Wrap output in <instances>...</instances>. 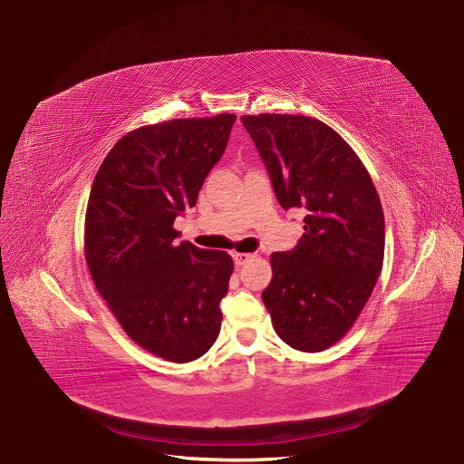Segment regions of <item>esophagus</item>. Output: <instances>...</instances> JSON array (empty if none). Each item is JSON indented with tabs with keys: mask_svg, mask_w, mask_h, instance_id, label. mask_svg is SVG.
Here are the masks:
<instances>
[{
	"mask_svg": "<svg viewBox=\"0 0 464 464\" xmlns=\"http://www.w3.org/2000/svg\"><path fill=\"white\" fill-rule=\"evenodd\" d=\"M252 257H254V254H246V252H237V254H233V261H235L237 266L246 265L248 261H252Z\"/></svg>",
	"mask_w": 464,
	"mask_h": 464,
	"instance_id": "34e87169",
	"label": "esophagus"
}]
</instances>
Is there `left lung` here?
Returning a JSON list of instances; mask_svg holds the SVG:
<instances>
[{
  "label": "left lung",
  "instance_id": "obj_1",
  "mask_svg": "<svg viewBox=\"0 0 464 464\" xmlns=\"http://www.w3.org/2000/svg\"><path fill=\"white\" fill-rule=\"evenodd\" d=\"M240 120L278 203L306 212L297 248L271 256L265 308L287 346L324 352L353 327L382 273L385 224L378 191L352 146L324 121L269 112Z\"/></svg>",
  "mask_w": 464,
  "mask_h": 464
}]
</instances>
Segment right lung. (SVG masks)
<instances>
[{
	"instance_id": "obj_1",
	"label": "right lung",
	"mask_w": 464,
	"mask_h": 464,
	"mask_svg": "<svg viewBox=\"0 0 464 464\" xmlns=\"http://www.w3.org/2000/svg\"><path fill=\"white\" fill-rule=\"evenodd\" d=\"M237 116L177 118L121 137L93 179L84 257L95 289L137 346L170 362L205 355L219 334L233 259L177 245L175 218L195 207Z\"/></svg>"
}]
</instances>
